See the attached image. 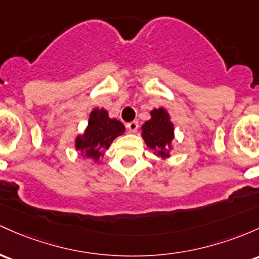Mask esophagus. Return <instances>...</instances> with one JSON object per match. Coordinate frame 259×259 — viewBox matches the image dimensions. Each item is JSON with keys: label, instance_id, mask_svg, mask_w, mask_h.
I'll use <instances>...</instances> for the list:
<instances>
[{"label": "esophagus", "instance_id": "1", "mask_svg": "<svg viewBox=\"0 0 259 259\" xmlns=\"http://www.w3.org/2000/svg\"><path fill=\"white\" fill-rule=\"evenodd\" d=\"M126 127H127V130H129V132L135 133L136 130L139 129V121H136V120L130 121V123L126 124Z\"/></svg>", "mask_w": 259, "mask_h": 259}]
</instances>
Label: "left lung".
Listing matches in <instances>:
<instances>
[{"label":"left lung","instance_id":"left-lung-1","mask_svg":"<svg viewBox=\"0 0 259 259\" xmlns=\"http://www.w3.org/2000/svg\"><path fill=\"white\" fill-rule=\"evenodd\" d=\"M152 118L143 125V138L147 146L157 149L162 158L168 157L166 147L171 146L173 140V124L163 108L151 112ZM156 152V151H155Z\"/></svg>","mask_w":259,"mask_h":259}]
</instances>
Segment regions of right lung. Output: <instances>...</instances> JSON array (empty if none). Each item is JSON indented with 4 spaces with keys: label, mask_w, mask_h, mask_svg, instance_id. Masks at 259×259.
I'll return each mask as SVG.
<instances>
[{
    "label": "right lung",
    "mask_w": 259,
    "mask_h": 259,
    "mask_svg": "<svg viewBox=\"0 0 259 259\" xmlns=\"http://www.w3.org/2000/svg\"><path fill=\"white\" fill-rule=\"evenodd\" d=\"M124 125L116 119L108 118L104 109H93L88 120V126L82 136L76 139V149L87 157L97 161L102 151L108 149L116 136L124 133Z\"/></svg>",
    "instance_id": "add662e5"
}]
</instances>
